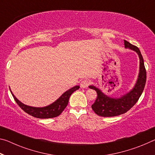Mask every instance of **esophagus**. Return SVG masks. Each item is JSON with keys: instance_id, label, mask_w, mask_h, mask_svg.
Returning a JSON list of instances; mask_svg holds the SVG:
<instances>
[{"instance_id": "1", "label": "esophagus", "mask_w": 155, "mask_h": 155, "mask_svg": "<svg viewBox=\"0 0 155 155\" xmlns=\"http://www.w3.org/2000/svg\"><path fill=\"white\" fill-rule=\"evenodd\" d=\"M90 83V80H83L81 82V87L82 88H87L88 87V85Z\"/></svg>"}]
</instances>
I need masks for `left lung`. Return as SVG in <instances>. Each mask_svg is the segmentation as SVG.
<instances>
[{"label": "left lung", "mask_w": 155, "mask_h": 155, "mask_svg": "<svg viewBox=\"0 0 155 155\" xmlns=\"http://www.w3.org/2000/svg\"><path fill=\"white\" fill-rule=\"evenodd\" d=\"M125 48L134 51L139 58V72L136 83L130 92L120 97L113 98L105 94L94 85H90V89L94 90L97 93V98L92 105V108L97 115L104 117L119 116L126 113L139 100L144 90L146 81V71L141 51L137 47L124 40Z\"/></svg>", "instance_id": "1"}]
</instances>
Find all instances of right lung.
Masks as SVG:
<instances>
[{"label":"right lung","instance_id":"1","mask_svg":"<svg viewBox=\"0 0 155 155\" xmlns=\"http://www.w3.org/2000/svg\"><path fill=\"white\" fill-rule=\"evenodd\" d=\"M79 85H76V86L70 88V90H67L63 93L57 100H56L52 104L42 107L29 106V105L23 104L14 95L10 88H9V90H10L13 96L14 100L17 103V104L20 106L22 110H24L26 113H28V114L34 117L38 118V119H50V118L58 117V115H60L62 113L68 105L69 99H70L71 94L74 91L79 89Z\"/></svg>","mask_w":155,"mask_h":155}]
</instances>
